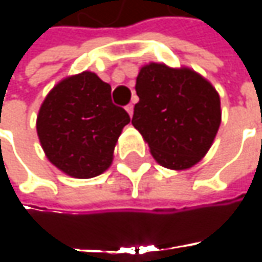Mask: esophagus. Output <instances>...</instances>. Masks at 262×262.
<instances>
[{"label": "esophagus", "instance_id": "esophagus-1", "mask_svg": "<svg viewBox=\"0 0 262 262\" xmlns=\"http://www.w3.org/2000/svg\"><path fill=\"white\" fill-rule=\"evenodd\" d=\"M125 109H126V112H128V115L133 116V114H134V106L129 103V105H126Z\"/></svg>", "mask_w": 262, "mask_h": 262}]
</instances>
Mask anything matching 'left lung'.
<instances>
[{"label": "left lung", "mask_w": 262, "mask_h": 262, "mask_svg": "<svg viewBox=\"0 0 262 262\" xmlns=\"http://www.w3.org/2000/svg\"><path fill=\"white\" fill-rule=\"evenodd\" d=\"M133 125L155 160L172 170L196 165L213 144L222 122L220 96L196 71L150 62L136 81Z\"/></svg>", "instance_id": "1"}]
</instances>
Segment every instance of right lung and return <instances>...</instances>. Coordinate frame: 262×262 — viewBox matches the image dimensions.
Instances as JSON below:
<instances>
[{
    "mask_svg": "<svg viewBox=\"0 0 262 262\" xmlns=\"http://www.w3.org/2000/svg\"><path fill=\"white\" fill-rule=\"evenodd\" d=\"M125 109L111 99V86L92 71L66 77L46 95L36 129L48 160L66 175L89 179L112 165Z\"/></svg>",
    "mask_w": 262,
    "mask_h": 262,
    "instance_id": "right-lung-1",
    "label": "right lung"
}]
</instances>
